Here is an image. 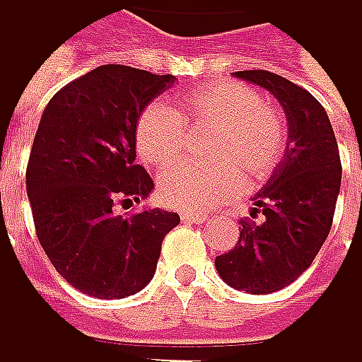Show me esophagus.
<instances>
[{
	"instance_id": "esophagus-1",
	"label": "esophagus",
	"mask_w": 362,
	"mask_h": 362,
	"mask_svg": "<svg viewBox=\"0 0 362 362\" xmlns=\"http://www.w3.org/2000/svg\"><path fill=\"white\" fill-rule=\"evenodd\" d=\"M180 218L182 221H187V223H193V221H202V218H206V214L204 212H180Z\"/></svg>"
}]
</instances>
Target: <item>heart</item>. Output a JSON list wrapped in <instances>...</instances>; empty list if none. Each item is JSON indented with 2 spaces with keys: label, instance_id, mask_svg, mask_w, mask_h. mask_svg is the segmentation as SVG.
<instances>
[{
  "label": "heart",
  "instance_id": "heart-1",
  "mask_svg": "<svg viewBox=\"0 0 362 362\" xmlns=\"http://www.w3.org/2000/svg\"><path fill=\"white\" fill-rule=\"evenodd\" d=\"M189 131H210L208 165L180 163L158 175L167 206L202 210L234 197L243 182L257 185L286 150V124L262 96L236 81H212L180 100V113L148 105L135 122V146L148 165L165 167L182 156Z\"/></svg>",
  "mask_w": 362,
  "mask_h": 362
}]
</instances>
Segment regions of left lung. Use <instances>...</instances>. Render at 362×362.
Instances as JSON below:
<instances>
[{
    "mask_svg": "<svg viewBox=\"0 0 362 362\" xmlns=\"http://www.w3.org/2000/svg\"><path fill=\"white\" fill-rule=\"evenodd\" d=\"M270 92L288 117L286 154L253 197L238 245L214 259L234 290L270 294L294 283L322 249L334 214L341 160L324 107L300 86L268 70L231 72Z\"/></svg>",
    "mask_w": 362,
    "mask_h": 362,
    "instance_id": "1",
    "label": "left lung"
}]
</instances>
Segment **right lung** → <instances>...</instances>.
I'll use <instances>...</instances> for the list:
<instances>
[{
  "label": "right lung",
  "instance_id": "add662e5",
  "mask_svg": "<svg viewBox=\"0 0 362 362\" xmlns=\"http://www.w3.org/2000/svg\"><path fill=\"white\" fill-rule=\"evenodd\" d=\"M175 81L173 74L105 64L62 88L47 105L28 163V197L38 240L55 270L94 298L141 292L177 212L115 204L146 199L154 182L137 165L135 122Z\"/></svg>",
  "mask_w": 362,
  "mask_h": 362
}]
</instances>
